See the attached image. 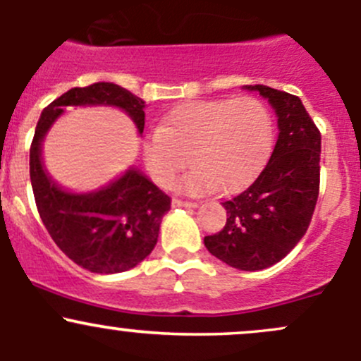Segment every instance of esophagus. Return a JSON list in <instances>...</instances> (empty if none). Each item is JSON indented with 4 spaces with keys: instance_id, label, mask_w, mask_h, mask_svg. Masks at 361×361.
Instances as JSON below:
<instances>
[{
    "instance_id": "34e87169",
    "label": "esophagus",
    "mask_w": 361,
    "mask_h": 361,
    "mask_svg": "<svg viewBox=\"0 0 361 361\" xmlns=\"http://www.w3.org/2000/svg\"><path fill=\"white\" fill-rule=\"evenodd\" d=\"M173 206H174V207H197V202L181 201V199H174Z\"/></svg>"
}]
</instances>
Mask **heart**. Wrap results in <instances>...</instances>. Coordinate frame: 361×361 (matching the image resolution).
Segmentation results:
<instances>
[{
	"label": "heart",
	"instance_id": "1",
	"mask_svg": "<svg viewBox=\"0 0 361 361\" xmlns=\"http://www.w3.org/2000/svg\"><path fill=\"white\" fill-rule=\"evenodd\" d=\"M272 122L253 96L188 101L174 106L147 136V169L160 187H171L190 164L178 187L188 194L232 192L251 180L267 155Z\"/></svg>",
	"mask_w": 361,
	"mask_h": 361
}]
</instances>
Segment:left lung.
I'll list each match as a JSON object with an SVG mask.
<instances>
[{
  "instance_id": "8db88e82",
  "label": "left lung",
  "mask_w": 361,
  "mask_h": 361,
  "mask_svg": "<svg viewBox=\"0 0 361 361\" xmlns=\"http://www.w3.org/2000/svg\"><path fill=\"white\" fill-rule=\"evenodd\" d=\"M278 115L271 159L246 190L221 202L227 221L204 238L207 251L239 271H262L292 251L311 224L319 194L322 134L297 96L267 85H246Z\"/></svg>"
}]
</instances>
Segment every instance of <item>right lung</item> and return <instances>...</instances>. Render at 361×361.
Masks as SVG:
<instances>
[{
  "label": "right lung",
  "instance_id": "obj_1",
  "mask_svg": "<svg viewBox=\"0 0 361 361\" xmlns=\"http://www.w3.org/2000/svg\"><path fill=\"white\" fill-rule=\"evenodd\" d=\"M66 106L120 108L141 134L145 101L110 82L69 89L42 111L29 150L36 207L54 243L75 264L96 274L129 271L157 245L160 221L171 209V197L136 167L89 194H73L56 185L43 167L42 141Z\"/></svg>",
  "mask_w": 361,
  "mask_h": 361
}]
</instances>
